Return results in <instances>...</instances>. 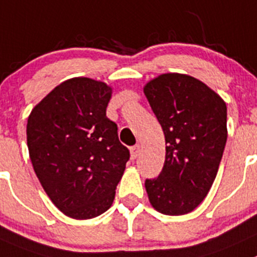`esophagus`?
<instances>
[{
	"label": "esophagus",
	"instance_id": "1",
	"mask_svg": "<svg viewBox=\"0 0 257 257\" xmlns=\"http://www.w3.org/2000/svg\"><path fill=\"white\" fill-rule=\"evenodd\" d=\"M141 153V146L140 145H135L131 148V158L136 159Z\"/></svg>",
	"mask_w": 257,
	"mask_h": 257
}]
</instances>
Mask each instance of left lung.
I'll use <instances>...</instances> for the list:
<instances>
[{"label": "left lung", "instance_id": "obj_1", "mask_svg": "<svg viewBox=\"0 0 257 257\" xmlns=\"http://www.w3.org/2000/svg\"><path fill=\"white\" fill-rule=\"evenodd\" d=\"M144 93L165 136V163L158 178L146 179L151 206L182 216L208 194L227 141V107L203 82L187 74L154 78Z\"/></svg>", "mask_w": 257, "mask_h": 257}]
</instances>
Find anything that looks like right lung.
Returning <instances> with one entry per match:
<instances>
[{
    "mask_svg": "<svg viewBox=\"0 0 257 257\" xmlns=\"http://www.w3.org/2000/svg\"><path fill=\"white\" fill-rule=\"evenodd\" d=\"M112 88L90 78L68 79L31 111L28 148L36 177L59 211L74 219L104 213L130 159L107 118Z\"/></svg>",
    "mask_w": 257,
    "mask_h": 257,
    "instance_id": "right-lung-1",
    "label": "right lung"
}]
</instances>
